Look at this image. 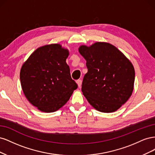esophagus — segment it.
Listing matches in <instances>:
<instances>
[{
    "mask_svg": "<svg viewBox=\"0 0 155 155\" xmlns=\"http://www.w3.org/2000/svg\"><path fill=\"white\" fill-rule=\"evenodd\" d=\"M77 83H78V85L79 87H81V84H82V80L81 79H78L77 80Z\"/></svg>",
    "mask_w": 155,
    "mask_h": 155,
    "instance_id": "obj_1",
    "label": "esophagus"
}]
</instances>
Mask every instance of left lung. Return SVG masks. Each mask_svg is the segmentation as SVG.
Returning <instances> with one entry per match:
<instances>
[{
    "label": "left lung",
    "instance_id": "left-lung-1",
    "mask_svg": "<svg viewBox=\"0 0 155 155\" xmlns=\"http://www.w3.org/2000/svg\"><path fill=\"white\" fill-rule=\"evenodd\" d=\"M79 51L87 61L88 69L82 83L83 95L98 111L117 110L132 94L135 77L132 63L107 43L81 46Z\"/></svg>",
    "mask_w": 155,
    "mask_h": 155
}]
</instances>
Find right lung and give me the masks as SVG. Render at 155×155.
Listing matches in <instances>:
<instances>
[{
    "mask_svg": "<svg viewBox=\"0 0 155 155\" xmlns=\"http://www.w3.org/2000/svg\"><path fill=\"white\" fill-rule=\"evenodd\" d=\"M68 54L60 45H45L35 50L22 66L20 79L23 92L42 112L59 109L78 88L66 63Z\"/></svg>",
    "mask_w": 155,
    "mask_h": 155,
    "instance_id": "1",
    "label": "right lung"
}]
</instances>
